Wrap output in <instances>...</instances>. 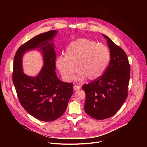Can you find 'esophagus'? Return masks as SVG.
I'll return each mask as SVG.
<instances>
[{
	"label": "esophagus",
	"mask_w": 147,
	"mask_h": 147,
	"mask_svg": "<svg viewBox=\"0 0 147 147\" xmlns=\"http://www.w3.org/2000/svg\"><path fill=\"white\" fill-rule=\"evenodd\" d=\"M73 88L74 90H79L80 89V87L79 86H77V85H74L73 86Z\"/></svg>",
	"instance_id": "esophagus-1"
}]
</instances>
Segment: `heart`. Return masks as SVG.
<instances>
[{
  "instance_id": "obj_1",
  "label": "heart",
  "mask_w": 147,
  "mask_h": 147,
  "mask_svg": "<svg viewBox=\"0 0 147 147\" xmlns=\"http://www.w3.org/2000/svg\"><path fill=\"white\" fill-rule=\"evenodd\" d=\"M110 59L111 52L106 45L80 38L68 45L65 56L58 57L56 65L67 82L71 80L77 68L79 71L75 77L76 81L82 82L86 78L94 80L104 73Z\"/></svg>"
}]
</instances>
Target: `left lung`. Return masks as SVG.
<instances>
[{
  "label": "left lung",
  "instance_id": "1",
  "mask_svg": "<svg viewBox=\"0 0 147 147\" xmlns=\"http://www.w3.org/2000/svg\"><path fill=\"white\" fill-rule=\"evenodd\" d=\"M111 52V59L104 73L85 84L84 110L96 120L110 118L120 109L127 97L130 79V64L126 53L105 34Z\"/></svg>",
  "mask_w": 147,
  "mask_h": 147
}]
</instances>
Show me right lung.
<instances>
[{
  "instance_id": "right-lung-1",
  "label": "right lung",
  "mask_w": 147,
  "mask_h": 147,
  "mask_svg": "<svg viewBox=\"0 0 147 147\" xmlns=\"http://www.w3.org/2000/svg\"><path fill=\"white\" fill-rule=\"evenodd\" d=\"M51 30L38 34L22 45L13 59L12 80L22 107L34 118L52 121L65 111L73 92V83L59 80L55 70L56 53L52 41L57 34ZM39 47L44 55V65L40 73L30 77L22 72V58L30 49Z\"/></svg>"
}]
</instances>
